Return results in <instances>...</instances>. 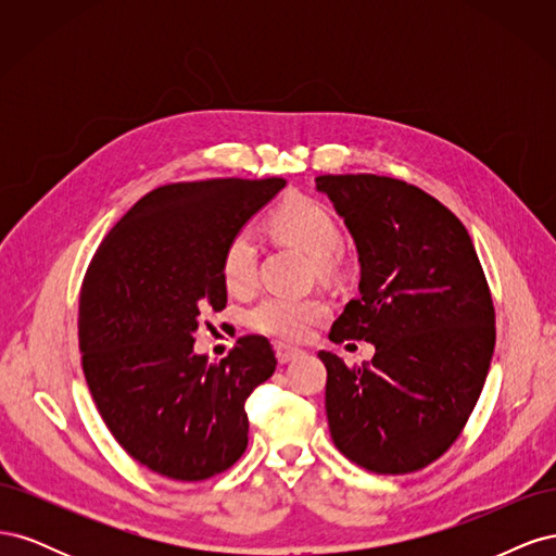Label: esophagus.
<instances>
[{"instance_id": "1", "label": "esophagus", "mask_w": 556, "mask_h": 556, "mask_svg": "<svg viewBox=\"0 0 556 556\" xmlns=\"http://www.w3.org/2000/svg\"><path fill=\"white\" fill-rule=\"evenodd\" d=\"M276 357H278V362L280 364H290V362H294L296 357H301L304 355V352H301L299 348H292V345H285V343H276Z\"/></svg>"}]
</instances>
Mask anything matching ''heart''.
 Instances as JSON below:
<instances>
[{
	"instance_id": "heart-1",
	"label": "heart",
	"mask_w": 556,
	"mask_h": 556,
	"mask_svg": "<svg viewBox=\"0 0 556 556\" xmlns=\"http://www.w3.org/2000/svg\"><path fill=\"white\" fill-rule=\"evenodd\" d=\"M276 239L296 245L315 260L319 271L333 266L336 250L341 248V227L333 213L306 194L282 199L268 217ZM257 241L252 231L231 233L223 248L220 276L231 294H248L257 282ZM329 315L327 301L317 296H264L248 311V325L278 341H304Z\"/></svg>"
}]
</instances>
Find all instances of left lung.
<instances>
[{
	"label": "left lung",
	"mask_w": 556,
	"mask_h": 556,
	"mask_svg": "<svg viewBox=\"0 0 556 556\" xmlns=\"http://www.w3.org/2000/svg\"><path fill=\"white\" fill-rule=\"evenodd\" d=\"M357 245L362 278L329 341H368L350 368L333 352L325 408L333 445L382 476L413 473L459 439L494 355V304L466 227L415 185L317 176Z\"/></svg>",
	"instance_id": "1"
}]
</instances>
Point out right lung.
Segmentation results:
<instances>
[{
	"instance_id": "obj_1",
	"label": "right lung",
	"mask_w": 556,
	"mask_h": 556,
	"mask_svg": "<svg viewBox=\"0 0 556 556\" xmlns=\"http://www.w3.org/2000/svg\"><path fill=\"white\" fill-rule=\"evenodd\" d=\"M282 188V178L162 185L117 220L83 278L78 348L97 410L129 457L164 478H213L248 447L243 406L274 376V348L243 336L211 364L194 331L201 313L227 306L225 243Z\"/></svg>"
}]
</instances>
